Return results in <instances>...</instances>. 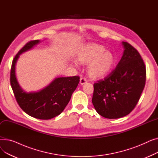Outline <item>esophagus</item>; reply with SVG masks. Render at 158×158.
Wrapping results in <instances>:
<instances>
[{
    "label": "esophagus",
    "mask_w": 158,
    "mask_h": 158,
    "mask_svg": "<svg viewBox=\"0 0 158 158\" xmlns=\"http://www.w3.org/2000/svg\"><path fill=\"white\" fill-rule=\"evenodd\" d=\"M86 82H87V81H86V79L85 78L81 77V78L80 79V84H81V85H85V83H86Z\"/></svg>",
    "instance_id": "obj_1"
}]
</instances>
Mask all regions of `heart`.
Returning a JSON list of instances; mask_svg holds the SVG:
<instances>
[{"label":"heart","instance_id":"b5f03b06","mask_svg":"<svg viewBox=\"0 0 158 158\" xmlns=\"http://www.w3.org/2000/svg\"><path fill=\"white\" fill-rule=\"evenodd\" d=\"M77 61L83 64H88V76L94 79H100L105 77L112 70L115 62L113 54L105 48L95 44H89L82 47L77 54ZM72 64L78 66L76 61Z\"/></svg>","mask_w":158,"mask_h":158}]
</instances>
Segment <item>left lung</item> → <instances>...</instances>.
I'll use <instances>...</instances> for the list:
<instances>
[{"label": "left lung", "instance_id": "1", "mask_svg": "<svg viewBox=\"0 0 158 158\" xmlns=\"http://www.w3.org/2000/svg\"><path fill=\"white\" fill-rule=\"evenodd\" d=\"M120 61L104 79L94 85L92 103L102 117L113 119L129 114L145 87L146 68L137 50L125 41Z\"/></svg>", "mask_w": 158, "mask_h": 158}]
</instances>
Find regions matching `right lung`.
<instances>
[{"label":"right lung","instance_id":"1","mask_svg":"<svg viewBox=\"0 0 158 158\" xmlns=\"http://www.w3.org/2000/svg\"><path fill=\"white\" fill-rule=\"evenodd\" d=\"M40 42L38 40L29 41L15 56L11 65L10 82L16 100L25 113L38 119L48 120L63 112L76 89L80 78L79 76L57 77L38 92H25L16 79L15 66L21 54Z\"/></svg>","mask_w":158,"mask_h":158}]
</instances>
